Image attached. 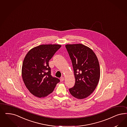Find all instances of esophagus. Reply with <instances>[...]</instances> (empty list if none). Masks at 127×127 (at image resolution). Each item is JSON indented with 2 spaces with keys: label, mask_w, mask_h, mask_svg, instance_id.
<instances>
[{
  "label": "esophagus",
  "mask_w": 127,
  "mask_h": 127,
  "mask_svg": "<svg viewBox=\"0 0 127 127\" xmlns=\"http://www.w3.org/2000/svg\"><path fill=\"white\" fill-rule=\"evenodd\" d=\"M64 77H61V78H60V81H63L64 80Z\"/></svg>",
  "instance_id": "34e87169"
}]
</instances>
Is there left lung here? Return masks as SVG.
Segmentation results:
<instances>
[{
    "label": "left lung",
    "instance_id": "left-lung-1",
    "mask_svg": "<svg viewBox=\"0 0 127 127\" xmlns=\"http://www.w3.org/2000/svg\"><path fill=\"white\" fill-rule=\"evenodd\" d=\"M73 68L75 86L69 89L74 97L83 99L92 94L98 84L100 67L98 59L93 50L82 44H67Z\"/></svg>",
    "mask_w": 127,
    "mask_h": 127
}]
</instances>
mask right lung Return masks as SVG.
Returning a JSON list of instances; mask_svg holds the SVG:
<instances>
[{"label":"right lung","instance_id":"1","mask_svg":"<svg viewBox=\"0 0 127 127\" xmlns=\"http://www.w3.org/2000/svg\"><path fill=\"white\" fill-rule=\"evenodd\" d=\"M59 44H43L30 49L25 57L21 74L31 94L38 98L50 94L60 80L51 75L49 62L59 49Z\"/></svg>","mask_w":127,"mask_h":127}]
</instances>
